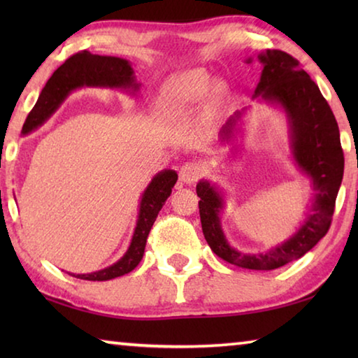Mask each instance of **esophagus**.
<instances>
[{
  "instance_id": "34e87169",
  "label": "esophagus",
  "mask_w": 358,
  "mask_h": 358,
  "mask_svg": "<svg viewBox=\"0 0 358 358\" xmlns=\"http://www.w3.org/2000/svg\"><path fill=\"white\" fill-rule=\"evenodd\" d=\"M202 175V167L197 162H185L180 167V181L185 185H192Z\"/></svg>"
}]
</instances>
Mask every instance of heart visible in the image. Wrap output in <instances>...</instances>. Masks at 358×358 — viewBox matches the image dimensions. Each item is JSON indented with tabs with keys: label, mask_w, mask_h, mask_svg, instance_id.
<instances>
[{
	"label": "heart",
	"mask_w": 358,
	"mask_h": 358,
	"mask_svg": "<svg viewBox=\"0 0 358 358\" xmlns=\"http://www.w3.org/2000/svg\"><path fill=\"white\" fill-rule=\"evenodd\" d=\"M215 78L205 71H191L166 85L159 102L169 112H183L201 104L215 90Z\"/></svg>",
	"instance_id": "obj_1"
}]
</instances>
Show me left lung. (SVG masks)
Returning a JSON list of instances; mask_svg holds the SVG:
<instances>
[{
  "mask_svg": "<svg viewBox=\"0 0 358 358\" xmlns=\"http://www.w3.org/2000/svg\"><path fill=\"white\" fill-rule=\"evenodd\" d=\"M264 69L254 92L271 106L286 113L290 148L299 171L313 183V205L306 220L296 232L266 252H241L230 243L221 226L224 196L217 186L201 180L196 186L199 213L203 237L217 257L250 270H275L300 259L329 232L335 201L343 181L344 155L339 142V129L329 102L311 77L300 68L299 62L281 50H266L257 55ZM252 59L248 58L246 63ZM241 112H235L221 129V142L230 143L237 138Z\"/></svg>",
  "mask_w": 358,
  "mask_h": 358,
  "instance_id": "8db88e82",
  "label": "left lung"
}]
</instances>
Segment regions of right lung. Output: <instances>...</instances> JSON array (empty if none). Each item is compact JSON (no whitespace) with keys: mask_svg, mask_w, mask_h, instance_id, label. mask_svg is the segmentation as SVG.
Segmentation results:
<instances>
[{"mask_svg":"<svg viewBox=\"0 0 358 358\" xmlns=\"http://www.w3.org/2000/svg\"><path fill=\"white\" fill-rule=\"evenodd\" d=\"M83 87L123 90L129 94H136L141 83L136 80L134 69H132L128 59L93 55L87 50L78 52L66 59L48 78V82L39 94L38 102H36L33 110L28 113L25 124L22 128V134L27 136L34 129H38L57 112V108L63 104V101L74 90ZM177 172L166 169V171L156 173L153 180L150 181L147 189L142 194L134 234H132L131 245L123 257L117 260L113 265L107 266V268L93 271V273L69 275L87 281H108L134 270L143 257L148 234L153 227L157 213H159L162 205L171 196L172 187L177 183Z\"/></svg>","mask_w":358,"mask_h":358,"instance_id":"obj_1","label":"right lung"}]
</instances>
